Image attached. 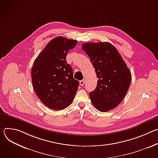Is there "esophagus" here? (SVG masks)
I'll return each mask as SVG.
<instances>
[{"instance_id":"1","label":"esophagus","mask_w":158,"mask_h":158,"mask_svg":"<svg viewBox=\"0 0 158 158\" xmlns=\"http://www.w3.org/2000/svg\"><path fill=\"white\" fill-rule=\"evenodd\" d=\"M84 84H85V81H84V79H82V80H81V81H79V84H80V85L82 86Z\"/></svg>"}]
</instances>
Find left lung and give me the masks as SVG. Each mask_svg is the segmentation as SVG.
Here are the masks:
<instances>
[{
  "instance_id": "8db88e82",
  "label": "left lung",
  "mask_w": 158,
  "mask_h": 158,
  "mask_svg": "<svg viewBox=\"0 0 158 158\" xmlns=\"http://www.w3.org/2000/svg\"><path fill=\"white\" fill-rule=\"evenodd\" d=\"M82 49L89 57L98 78L96 89L89 93L93 106L101 112L116 107L125 97L131 81L126 62L109 42L84 43Z\"/></svg>"
}]
</instances>
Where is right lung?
Here are the masks:
<instances>
[{
	"label": "right lung",
	"instance_id": "obj_1",
	"mask_svg": "<svg viewBox=\"0 0 158 158\" xmlns=\"http://www.w3.org/2000/svg\"><path fill=\"white\" fill-rule=\"evenodd\" d=\"M77 40L64 37L52 39L34 62L31 70L34 90L48 107L62 110L73 102L79 87L73 69L65 60Z\"/></svg>",
	"mask_w": 158,
	"mask_h": 158
}]
</instances>
